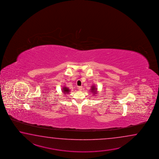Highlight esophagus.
I'll return each mask as SVG.
<instances>
[{
	"label": "esophagus",
	"instance_id": "esophagus-1",
	"mask_svg": "<svg viewBox=\"0 0 159 159\" xmlns=\"http://www.w3.org/2000/svg\"><path fill=\"white\" fill-rule=\"evenodd\" d=\"M82 89H83L82 86H79V87H78V90H80V91H81V90H82Z\"/></svg>",
	"mask_w": 159,
	"mask_h": 159
}]
</instances>
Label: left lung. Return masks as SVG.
Returning a JSON list of instances; mask_svg holds the SVG:
<instances>
[{
    "instance_id": "8db88e82",
    "label": "left lung",
    "mask_w": 159,
    "mask_h": 159,
    "mask_svg": "<svg viewBox=\"0 0 159 159\" xmlns=\"http://www.w3.org/2000/svg\"><path fill=\"white\" fill-rule=\"evenodd\" d=\"M91 92L92 93H93V94H96L97 93V88L95 86H91Z\"/></svg>"
}]
</instances>
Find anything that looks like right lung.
<instances>
[{"label":"right lung","mask_w":159,"mask_h":159,"mask_svg":"<svg viewBox=\"0 0 159 159\" xmlns=\"http://www.w3.org/2000/svg\"><path fill=\"white\" fill-rule=\"evenodd\" d=\"M69 91H70V90H69V89L68 88H66V87H63L62 88V92H63V93H64V94L66 95L68 93H69Z\"/></svg>","instance_id":"add662e5"}]
</instances>
